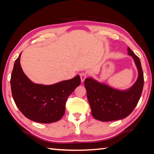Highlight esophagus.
<instances>
[{
  "mask_svg": "<svg viewBox=\"0 0 154 154\" xmlns=\"http://www.w3.org/2000/svg\"><path fill=\"white\" fill-rule=\"evenodd\" d=\"M80 77L81 80H82V82H83L85 79V78L87 77V73L86 72H82V73H80Z\"/></svg>",
  "mask_w": 154,
  "mask_h": 154,
  "instance_id": "obj_1",
  "label": "esophagus"
}]
</instances>
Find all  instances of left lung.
Masks as SVG:
<instances>
[{"label": "left lung", "mask_w": 154, "mask_h": 154, "mask_svg": "<svg viewBox=\"0 0 154 154\" xmlns=\"http://www.w3.org/2000/svg\"><path fill=\"white\" fill-rule=\"evenodd\" d=\"M128 55L133 58L139 71L137 82L130 89L116 90L107 85L86 78L84 85L92 116L102 122L118 120L126 118L136 107L141 96L144 77L139 57L129 48Z\"/></svg>", "instance_id": "left-lung-1"}]
</instances>
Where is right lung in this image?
I'll return each mask as SVG.
<instances>
[{
  "label": "right lung",
  "mask_w": 154,
  "mask_h": 154,
  "mask_svg": "<svg viewBox=\"0 0 154 154\" xmlns=\"http://www.w3.org/2000/svg\"><path fill=\"white\" fill-rule=\"evenodd\" d=\"M21 54L15 60L11 76L15 105L25 117L34 122L49 124L60 120L65 113L68 97L80 84L79 75L53 85L36 84L22 71Z\"/></svg>",
  "instance_id": "1"
}]
</instances>
